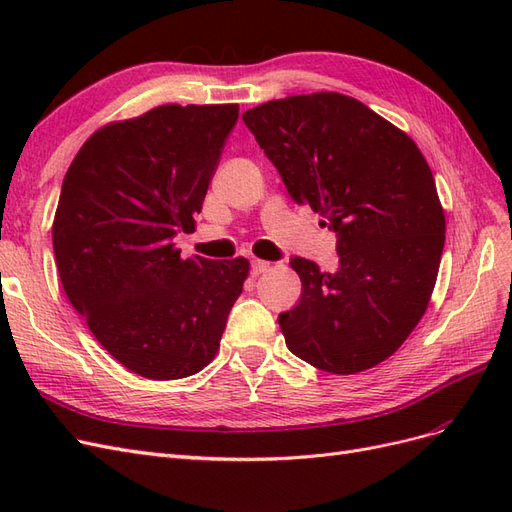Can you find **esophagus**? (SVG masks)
<instances>
[{
    "label": "esophagus",
    "mask_w": 512,
    "mask_h": 512,
    "mask_svg": "<svg viewBox=\"0 0 512 512\" xmlns=\"http://www.w3.org/2000/svg\"><path fill=\"white\" fill-rule=\"evenodd\" d=\"M271 269L269 262L265 260H252V275H260V273H267Z\"/></svg>",
    "instance_id": "esophagus-1"
}]
</instances>
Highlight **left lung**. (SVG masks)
Listing matches in <instances>:
<instances>
[{"mask_svg":"<svg viewBox=\"0 0 512 512\" xmlns=\"http://www.w3.org/2000/svg\"><path fill=\"white\" fill-rule=\"evenodd\" d=\"M294 203L337 235L339 267L292 258L301 299L277 322L286 346L329 374L376 367L423 318L446 220L412 138L335 91L271 100L243 113Z\"/></svg>","mask_w":512,"mask_h":512,"instance_id":"8db88e82","label":"left lung"}]
</instances>
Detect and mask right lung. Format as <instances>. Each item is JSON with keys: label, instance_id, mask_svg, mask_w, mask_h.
<instances>
[{"label": "right lung", "instance_id": "obj_1", "mask_svg": "<svg viewBox=\"0 0 512 512\" xmlns=\"http://www.w3.org/2000/svg\"><path fill=\"white\" fill-rule=\"evenodd\" d=\"M237 104H164L91 134L61 183L57 271L108 354L149 380L188 378L220 348L245 258H183Z\"/></svg>", "mask_w": 512, "mask_h": 512}]
</instances>
